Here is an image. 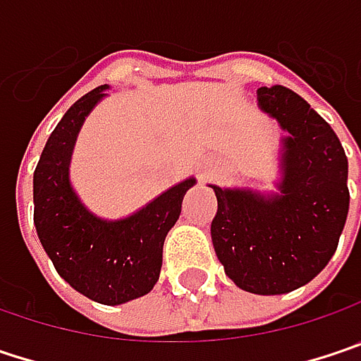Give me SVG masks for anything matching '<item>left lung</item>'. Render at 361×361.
Here are the masks:
<instances>
[{"mask_svg": "<svg viewBox=\"0 0 361 361\" xmlns=\"http://www.w3.org/2000/svg\"><path fill=\"white\" fill-rule=\"evenodd\" d=\"M259 109L288 133L277 193L221 189L212 243L226 275L245 292L288 294L335 255L349 209L348 158L331 125L296 92L257 90Z\"/></svg>", "mask_w": 361, "mask_h": 361, "instance_id": "obj_1", "label": "left lung"}]
</instances>
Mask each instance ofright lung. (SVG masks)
Instances as JSON below:
<instances>
[{"label": "right lung", "mask_w": 361, "mask_h": 361, "mask_svg": "<svg viewBox=\"0 0 361 361\" xmlns=\"http://www.w3.org/2000/svg\"><path fill=\"white\" fill-rule=\"evenodd\" d=\"M98 86L82 96L59 121L35 170V226L57 273L80 294L116 306L145 296L162 269V246L176 224L187 178L123 219L94 216L69 183V162L78 133L90 111L106 96Z\"/></svg>", "instance_id": "add662e5"}]
</instances>
